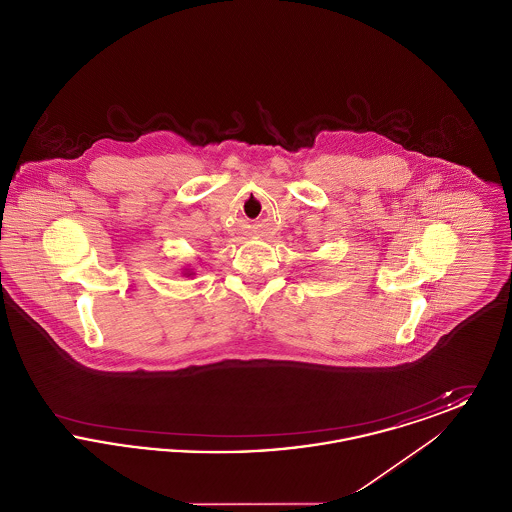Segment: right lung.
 I'll use <instances>...</instances> for the list:
<instances>
[{
	"instance_id": "1",
	"label": "right lung",
	"mask_w": 512,
	"mask_h": 512,
	"mask_svg": "<svg viewBox=\"0 0 512 512\" xmlns=\"http://www.w3.org/2000/svg\"><path fill=\"white\" fill-rule=\"evenodd\" d=\"M182 276L192 278V276H195L194 268H182Z\"/></svg>"
}]
</instances>
